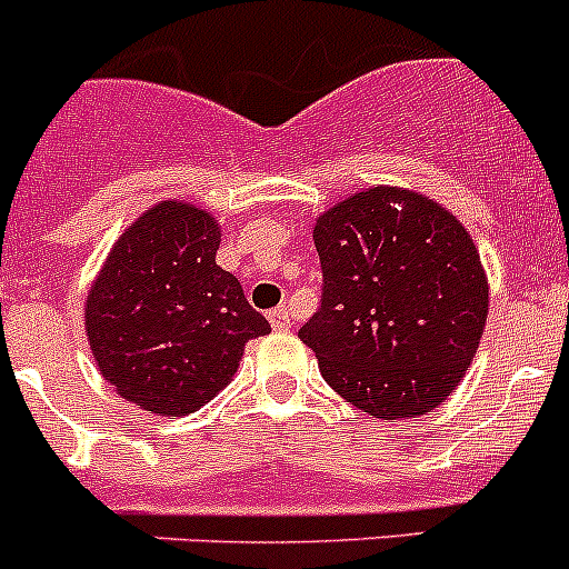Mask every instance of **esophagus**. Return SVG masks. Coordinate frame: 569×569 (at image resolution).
<instances>
[{"label": "esophagus", "instance_id": "1", "mask_svg": "<svg viewBox=\"0 0 569 569\" xmlns=\"http://www.w3.org/2000/svg\"><path fill=\"white\" fill-rule=\"evenodd\" d=\"M269 325H272L274 330H289L291 327L289 311H286V308H272V311H269Z\"/></svg>", "mask_w": 569, "mask_h": 569}]
</instances>
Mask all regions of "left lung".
Returning <instances> with one entry per match:
<instances>
[{
  "instance_id": "left-lung-1",
  "label": "left lung",
  "mask_w": 569,
  "mask_h": 569,
  "mask_svg": "<svg viewBox=\"0 0 569 569\" xmlns=\"http://www.w3.org/2000/svg\"><path fill=\"white\" fill-rule=\"evenodd\" d=\"M321 306L300 327L327 386L375 418L427 416L457 388L487 321L473 239L423 194L371 187L317 220Z\"/></svg>"
}]
</instances>
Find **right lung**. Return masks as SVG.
<instances>
[{
	"instance_id": "obj_1",
	"label": "right lung",
	"mask_w": 569,
	"mask_h": 569,
	"mask_svg": "<svg viewBox=\"0 0 569 569\" xmlns=\"http://www.w3.org/2000/svg\"><path fill=\"white\" fill-rule=\"evenodd\" d=\"M220 228L162 200L109 250L84 302V330L109 386L142 410L183 416L237 375L244 343L272 327L217 267Z\"/></svg>"
}]
</instances>
